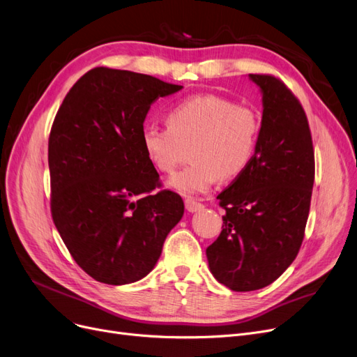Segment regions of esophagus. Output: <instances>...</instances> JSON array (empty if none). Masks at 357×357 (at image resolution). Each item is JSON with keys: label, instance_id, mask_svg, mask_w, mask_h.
Masks as SVG:
<instances>
[{"label": "esophagus", "instance_id": "1", "mask_svg": "<svg viewBox=\"0 0 357 357\" xmlns=\"http://www.w3.org/2000/svg\"><path fill=\"white\" fill-rule=\"evenodd\" d=\"M184 205H186V209L189 212H196V211L204 209V204L195 201V199H192V197H188L186 201H184Z\"/></svg>", "mask_w": 357, "mask_h": 357}]
</instances>
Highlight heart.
<instances>
[{
    "instance_id": "1",
    "label": "heart",
    "mask_w": 357,
    "mask_h": 357,
    "mask_svg": "<svg viewBox=\"0 0 357 357\" xmlns=\"http://www.w3.org/2000/svg\"><path fill=\"white\" fill-rule=\"evenodd\" d=\"M167 126H148L142 145L151 164L169 173L189 151V167L168 178L181 195L208 192L213 183L230 180L250 164L261 132L259 114L252 107L206 93L183 99L167 114Z\"/></svg>"
}]
</instances>
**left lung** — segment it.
<instances>
[{"label":"left lung","mask_w":357,"mask_h":357,"mask_svg":"<svg viewBox=\"0 0 357 357\" xmlns=\"http://www.w3.org/2000/svg\"><path fill=\"white\" fill-rule=\"evenodd\" d=\"M262 91V124L250 164L217 199L222 231L206 249L212 275L233 291L274 282L301 250L315 153L307 117L286 83L249 75Z\"/></svg>","instance_id":"1"}]
</instances>
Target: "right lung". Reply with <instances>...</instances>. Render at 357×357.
I'll list each match as a JSON object with an SVG mask.
<instances>
[{
  "instance_id": "obj_1",
  "label": "right lung",
  "mask_w": 357,
  "mask_h": 357,
  "mask_svg": "<svg viewBox=\"0 0 357 357\" xmlns=\"http://www.w3.org/2000/svg\"><path fill=\"white\" fill-rule=\"evenodd\" d=\"M183 86L95 67L68 91L48 140L51 215L76 264L123 286L148 275L183 217L180 195L160 190L142 133L158 98Z\"/></svg>"
}]
</instances>
